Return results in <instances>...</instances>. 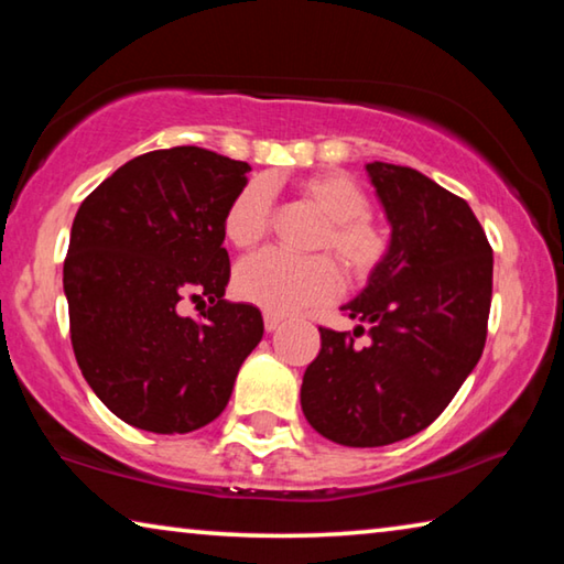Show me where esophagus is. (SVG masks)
I'll use <instances>...</instances> for the list:
<instances>
[{
    "instance_id": "obj_1",
    "label": "esophagus",
    "mask_w": 564,
    "mask_h": 564,
    "mask_svg": "<svg viewBox=\"0 0 564 564\" xmlns=\"http://www.w3.org/2000/svg\"><path fill=\"white\" fill-rule=\"evenodd\" d=\"M281 323H283V318L279 316V313H269V311L263 313V326H265V333H273L275 328L281 326Z\"/></svg>"
}]
</instances>
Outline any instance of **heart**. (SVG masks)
I'll list each match as a JSON object with an SVG mask.
<instances>
[{"instance_id":"obj_1","label":"heart","mask_w":564,"mask_h":564,"mask_svg":"<svg viewBox=\"0 0 564 564\" xmlns=\"http://www.w3.org/2000/svg\"><path fill=\"white\" fill-rule=\"evenodd\" d=\"M299 194L326 216L318 248L336 253L352 279H366L383 261L388 238L368 218L370 202L362 186L340 171H326L299 181ZM271 216L273 186L265 178H253L228 204L224 234L236 248H253L269 236ZM340 283L338 265L328 256L293 259L281 251L251 256L238 263L234 275L238 299L279 316L330 303L340 293Z\"/></svg>"}]
</instances>
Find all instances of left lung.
<instances>
[{"label": "left lung", "instance_id": "obj_1", "mask_svg": "<svg viewBox=\"0 0 564 564\" xmlns=\"http://www.w3.org/2000/svg\"><path fill=\"white\" fill-rule=\"evenodd\" d=\"M390 224L368 285L340 311L352 333L321 328L301 408L333 443L380 447L425 431L482 356L492 248L473 208L410 166L366 164ZM362 332L369 338L360 347Z\"/></svg>", "mask_w": 564, "mask_h": 564}]
</instances>
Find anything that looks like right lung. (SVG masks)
Listing matches in <instances>:
<instances>
[{"mask_svg":"<svg viewBox=\"0 0 564 564\" xmlns=\"http://www.w3.org/2000/svg\"><path fill=\"white\" fill-rule=\"evenodd\" d=\"M251 166L174 147L131 159L84 198L64 261L76 362L123 423L191 433L224 413L263 338L256 305L224 299V216ZM184 297L213 303L202 322Z\"/></svg>","mask_w":564,"mask_h":564,"instance_id":"right-lung-1","label":"right lung"}]
</instances>
